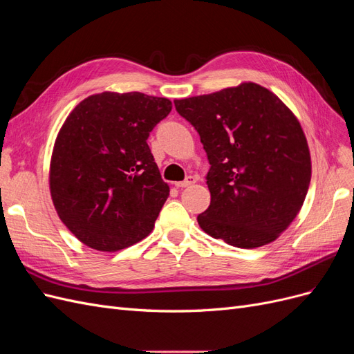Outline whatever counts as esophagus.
I'll return each instance as SVG.
<instances>
[{
  "label": "esophagus",
  "mask_w": 354,
  "mask_h": 354,
  "mask_svg": "<svg viewBox=\"0 0 354 354\" xmlns=\"http://www.w3.org/2000/svg\"><path fill=\"white\" fill-rule=\"evenodd\" d=\"M196 183V178L195 177H187L185 181H178V183H176V187L177 189H185V187H189V186H192V185H195Z\"/></svg>",
  "instance_id": "1"
}]
</instances>
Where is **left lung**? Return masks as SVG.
Listing matches in <instances>:
<instances>
[{
  "mask_svg": "<svg viewBox=\"0 0 354 354\" xmlns=\"http://www.w3.org/2000/svg\"><path fill=\"white\" fill-rule=\"evenodd\" d=\"M205 149L211 203L198 216L214 239L252 250L273 242L303 207L312 160L303 128L254 82L174 100Z\"/></svg>",
  "mask_w": 354,
  "mask_h": 354,
  "instance_id": "left-lung-1",
  "label": "left lung"
}]
</instances>
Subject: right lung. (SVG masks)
Here are the masks:
<instances>
[{
	"instance_id": "add662e5",
	"label": "right lung",
	"mask_w": 354,
	"mask_h": 354,
	"mask_svg": "<svg viewBox=\"0 0 354 354\" xmlns=\"http://www.w3.org/2000/svg\"><path fill=\"white\" fill-rule=\"evenodd\" d=\"M173 109L165 97L109 93L84 99L53 149L50 192L65 226L99 251H120L152 232L169 187L149 149Z\"/></svg>"
}]
</instances>
